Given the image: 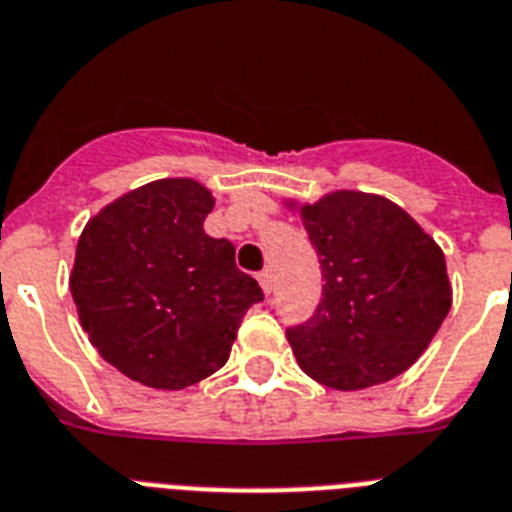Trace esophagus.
<instances>
[{
	"instance_id": "34e87169",
	"label": "esophagus",
	"mask_w": 512,
	"mask_h": 512,
	"mask_svg": "<svg viewBox=\"0 0 512 512\" xmlns=\"http://www.w3.org/2000/svg\"><path fill=\"white\" fill-rule=\"evenodd\" d=\"M257 281H260V286H263V292L270 294V289H273V276H270V270L257 273Z\"/></svg>"
}]
</instances>
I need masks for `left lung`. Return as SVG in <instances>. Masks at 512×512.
<instances>
[{"mask_svg": "<svg viewBox=\"0 0 512 512\" xmlns=\"http://www.w3.org/2000/svg\"><path fill=\"white\" fill-rule=\"evenodd\" d=\"M299 218L326 281L313 318L286 331L299 368L339 392L405 373L450 313L439 244L400 205L365 191H331Z\"/></svg>", "mask_w": 512, "mask_h": 512, "instance_id": "obj_1", "label": "left lung"}]
</instances>
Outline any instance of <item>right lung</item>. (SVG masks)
<instances>
[{"label":"right lung","mask_w":512,"mask_h":512,"mask_svg":"<svg viewBox=\"0 0 512 512\" xmlns=\"http://www.w3.org/2000/svg\"><path fill=\"white\" fill-rule=\"evenodd\" d=\"M213 205L194 178H160L102 207L78 236V321L107 363L152 389H186L223 368L263 299L234 244L205 234Z\"/></svg>","instance_id":"add662e5"}]
</instances>
